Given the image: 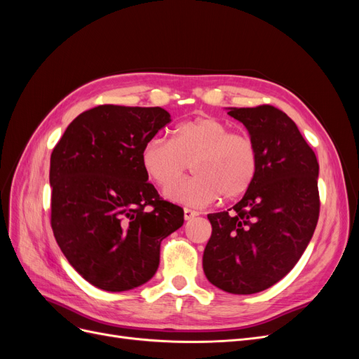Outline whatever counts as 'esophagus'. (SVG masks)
Returning <instances> with one entry per match:
<instances>
[{
	"mask_svg": "<svg viewBox=\"0 0 359 359\" xmlns=\"http://www.w3.org/2000/svg\"><path fill=\"white\" fill-rule=\"evenodd\" d=\"M196 215H199L198 211H194V210H191V208H184V219H186V220H191V219H194V217H196Z\"/></svg>",
	"mask_w": 359,
	"mask_h": 359,
	"instance_id": "obj_1",
	"label": "esophagus"
}]
</instances>
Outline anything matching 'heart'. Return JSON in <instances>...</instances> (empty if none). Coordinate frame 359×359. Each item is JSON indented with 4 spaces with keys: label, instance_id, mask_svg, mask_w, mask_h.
<instances>
[{
    "label": "heart",
    "instance_id": "b5f03b06",
    "mask_svg": "<svg viewBox=\"0 0 359 359\" xmlns=\"http://www.w3.org/2000/svg\"><path fill=\"white\" fill-rule=\"evenodd\" d=\"M191 163L195 175L177 184ZM147 175L166 198L191 206L233 201L252 187L259 166V151L252 135L231 132V126L214 116H198L172 130V139L151 137L140 151Z\"/></svg>",
    "mask_w": 359,
    "mask_h": 359
}]
</instances>
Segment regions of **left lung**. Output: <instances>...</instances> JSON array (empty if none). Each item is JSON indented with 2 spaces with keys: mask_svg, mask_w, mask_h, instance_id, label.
<instances>
[{
  "mask_svg": "<svg viewBox=\"0 0 359 359\" xmlns=\"http://www.w3.org/2000/svg\"><path fill=\"white\" fill-rule=\"evenodd\" d=\"M259 151L256 178L231 210L208 214L203 273L214 286L250 295L297 265L316 229L319 163L297 124L277 107H231Z\"/></svg>",
  "mask_w": 359,
  "mask_h": 359,
  "instance_id": "8db88e82",
  "label": "left lung"
}]
</instances>
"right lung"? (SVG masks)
Returning <instances> with one entry per match:
<instances>
[{
    "instance_id": "right-lung-1",
    "label": "right lung",
    "mask_w": 359,
    "mask_h": 359,
    "mask_svg": "<svg viewBox=\"0 0 359 359\" xmlns=\"http://www.w3.org/2000/svg\"><path fill=\"white\" fill-rule=\"evenodd\" d=\"M170 123L161 107L100 104L76 116L50 154V226L70 265L107 292L156 274L160 244L182 226L163 201L140 151Z\"/></svg>"
}]
</instances>
